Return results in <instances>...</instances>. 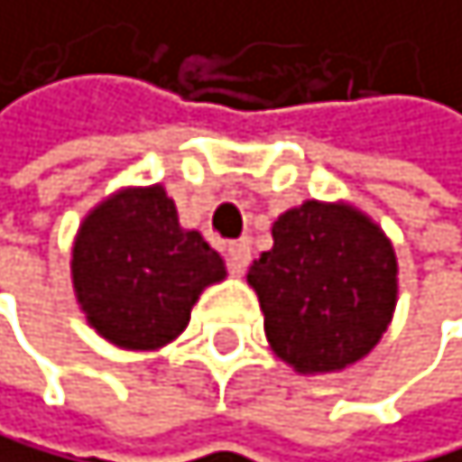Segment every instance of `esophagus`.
Segmentation results:
<instances>
[{
  "label": "esophagus",
  "mask_w": 462,
  "mask_h": 462,
  "mask_svg": "<svg viewBox=\"0 0 462 462\" xmlns=\"http://www.w3.org/2000/svg\"><path fill=\"white\" fill-rule=\"evenodd\" d=\"M250 264V244L247 241H229L226 244V267L229 273L241 276L244 270Z\"/></svg>",
  "instance_id": "obj_1"
}]
</instances>
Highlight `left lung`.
Wrapping results in <instances>:
<instances>
[{
  "label": "left lung",
  "mask_w": 462,
  "mask_h": 462,
  "mask_svg": "<svg viewBox=\"0 0 462 462\" xmlns=\"http://www.w3.org/2000/svg\"><path fill=\"white\" fill-rule=\"evenodd\" d=\"M247 282L273 351L301 374H322L362 359L385 333L397 258L362 212L308 200L273 224V250L253 262Z\"/></svg>",
  "instance_id": "obj_1"
}]
</instances>
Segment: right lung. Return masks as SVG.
<instances>
[{"instance_id": "1", "label": "right lung", "mask_w": 462, "mask_h": 462, "mask_svg": "<svg viewBox=\"0 0 462 462\" xmlns=\"http://www.w3.org/2000/svg\"><path fill=\"white\" fill-rule=\"evenodd\" d=\"M71 273L88 322L132 351L175 339L200 290L226 276L200 233L180 229L161 186L120 192L97 207L79 226Z\"/></svg>"}]
</instances>
